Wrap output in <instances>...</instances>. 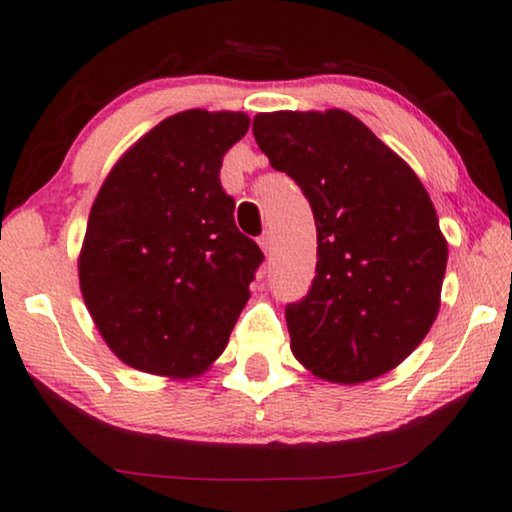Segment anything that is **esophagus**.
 <instances>
[{
  "mask_svg": "<svg viewBox=\"0 0 512 512\" xmlns=\"http://www.w3.org/2000/svg\"><path fill=\"white\" fill-rule=\"evenodd\" d=\"M258 244H261V249L265 251V254H270V249H272V233H268V230H265V233L258 237Z\"/></svg>",
  "mask_w": 512,
  "mask_h": 512,
  "instance_id": "34e87169",
  "label": "esophagus"
}]
</instances>
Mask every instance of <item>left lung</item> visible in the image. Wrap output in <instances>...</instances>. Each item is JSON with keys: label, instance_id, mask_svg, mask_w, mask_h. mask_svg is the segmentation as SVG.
<instances>
[{"label": "left lung", "instance_id": "left-lung-1", "mask_svg": "<svg viewBox=\"0 0 512 512\" xmlns=\"http://www.w3.org/2000/svg\"><path fill=\"white\" fill-rule=\"evenodd\" d=\"M270 165L310 202L317 277L286 305L291 352L321 380L389 373L424 340L440 307L447 242L417 174L340 109L254 118Z\"/></svg>", "mask_w": 512, "mask_h": 512}]
</instances>
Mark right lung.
Wrapping results in <instances>:
<instances>
[{
	"mask_svg": "<svg viewBox=\"0 0 512 512\" xmlns=\"http://www.w3.org/2000/svg\"><path fill=\"white\" fill-rule=\"evenodd\" d=\"M247 130L244 114L181 111L146 132L97 193L81 293L111 352L132 368L193 377L228 345L263 263L219 179Z\"/></svg>",
	"mask_w": 512,
	"mask_h": 512,
	"instance_id": "add662e5",
	"label": "right lung"
}]
</instances>
